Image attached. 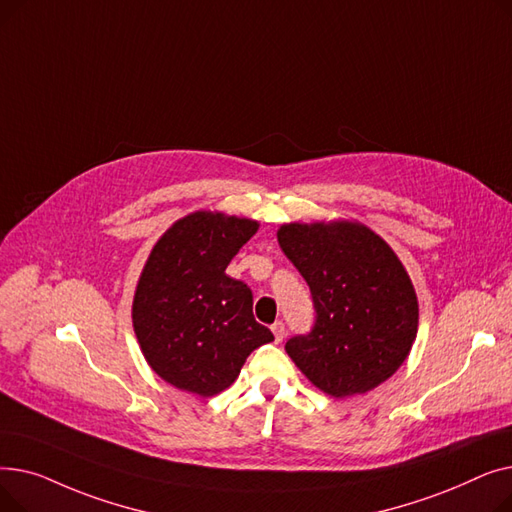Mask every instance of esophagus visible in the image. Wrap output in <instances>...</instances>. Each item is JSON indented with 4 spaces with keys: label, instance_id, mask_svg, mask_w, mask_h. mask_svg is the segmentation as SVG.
Here are the masks:
<instances>
[{
    "label": "esophagus",
    "instance_id": "1",
    "mask_svg": "<svg viewBox=\"0 0 512 512\" xmlns=\"http://www.w3.org/2000/svg\"><path fill=\"white\" fill-rule=\"evenodd\" d=\"M272 332H274V340L276 342H282L284 340V324H282V321H276V324L272 326Z\"/></svg>",
    "mask_w": 512,
    "mask_h": 512
}]
</instances>
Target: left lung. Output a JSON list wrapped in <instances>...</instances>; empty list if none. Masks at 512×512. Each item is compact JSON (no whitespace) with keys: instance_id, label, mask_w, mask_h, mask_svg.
Returning a JSON list of instances; mask_svg holds the SVG:
<instances>
[{"instance_id":"left-lung-1","label":"left lung","mask_w":512,"mask_h":512,"mask_svg":"<svg viewBox=\"0 0 512 512\" xmlns=\"http://www.w3.org/2000/svg\"><path fill=\"white\" fill-rule=\"evenodd\" d=\"M278 242L315 305L313 330L286 342L294 365L334 398L392 378L417 338L419 303L388 242L355 220L282 224Z\"/></svg>"}]
</instances>
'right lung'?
<instances>
[{"label": "right lung", "instance_id": "right-lung-1", "mask_svg": "<svg viewBox=\"0 0 512 512\" xmlns=\"http://www.w3.org/2000/svg\"><path fill=\"white\" fill-rule=\"evenodd\" d=\"M259 222L193 211L155 242L132 299V328L161 380L197 396L234 384L247 357L274 340L253 317L251 288L226 274Z\"/></svg>", "mask_w": 512, "mask_h": 512}]
</instances>
